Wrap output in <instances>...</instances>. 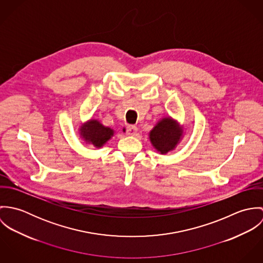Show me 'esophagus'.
Returning <instances> with one entry per match:
<instances>
[{
    "label": "esophagus",
    "mask_w": 263,
    "mask_h": 263,
    "mask_svg": "<svg viewBox=\"0 0 263 263\" xmlns=\"http://www.w3.org/2000/svg\"><path fill=\"white\" fill-rule=\"evenodd\" d=\"M138 134V127L135 125L126 126V135L127 136H136Z\"/></svg>",
    "instance_id": "1"
}]
</instances>
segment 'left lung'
Listing matches in <instances>:
<instances>
[{
	"label": "left lung",
	"instance_id": "1",
	"mask_svg": "<svg viewBox=\"0 0 263 263\" xmlns=\"http://www.w3.org/2000/svg\"><path fill=\"white\" fill-rule=\"evenodd\" d=\"M183 127L171 117L162 118L149 134L153 147L162 155L173 151L181 141Z\"/></svg>",
	"mask_w": 263,
	"mask_h": 263
}]
</instances>
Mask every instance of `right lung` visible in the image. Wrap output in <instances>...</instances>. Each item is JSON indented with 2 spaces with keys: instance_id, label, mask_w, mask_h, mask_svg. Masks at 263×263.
Wrapping results in <instances>:
<instances>
[{
  "instance_id": "1",
  "label": "right lung",
  "mask_w": 263,
  "mask_h": 263,
  "mask_svg": "<svg viewBox=\"0 0 263 263\" xmlns=\"http://www.w3.org/2000/svg\"><path fill=\"white\" fill-rule=\"evenodd\" d=\"M80 137L86 144L93 145L96 148L103 147L114 135V130L104 126L97 119H91L80 126Z\"/></svg>"
}]
</instances>
